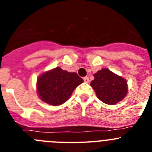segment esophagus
Here are the masks:
<instances>
[{
	"mask_svg": "<svg viewBox=\"0 0 152 152\" xmlns=\"http://www.w3.org/2000/svg\"><path fill=\"white\" fill-rule=\"evenodd\" d=\"M84 81L85 83H89V81H90L89 77H84Z\"/></svg>",
	"mask_w": 152,
	"mask_h": 152,
	"instance_id": "obj_1",
	"label": "esophagus"
}]
</instances>
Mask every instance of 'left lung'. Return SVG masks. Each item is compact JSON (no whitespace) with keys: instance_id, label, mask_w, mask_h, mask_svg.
I'll return each mask as SVG.
<instances>
[{"instance_id":"obj_1","label":"left lung","mask_w":152,"mask_h":152,"mask_svg":"<svg viewBox=\"0 0 152 152\" xmlns=\"http://www.w3.org/2000/svg\"><path fill=\"white\" fill-rule=\"evenodd\" d=\"M94 80L91 86L99 100L109 105H114L123 100L128 92L126 79L114 74L107 68L98 71L94 75Z\"/></svg>"}]
</instances>
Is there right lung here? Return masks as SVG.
<instances>
[{"instance_id": "obj_1", "label": "right lung", "mask_w": 152, "mask_h": 152, "mask_svg": "<svg viewBox=\"0 0 152 152\" xmlns=\"http://www.w3.org/2000/svg\"><path fill=\"white\" fill-rule=\"evenodd\" d=\"M83 81L75 72H68L57 67L39 76L37 93L43 102L49 105L58 106L65 103L74 90Z\"/></svg>"}]
</instances>
